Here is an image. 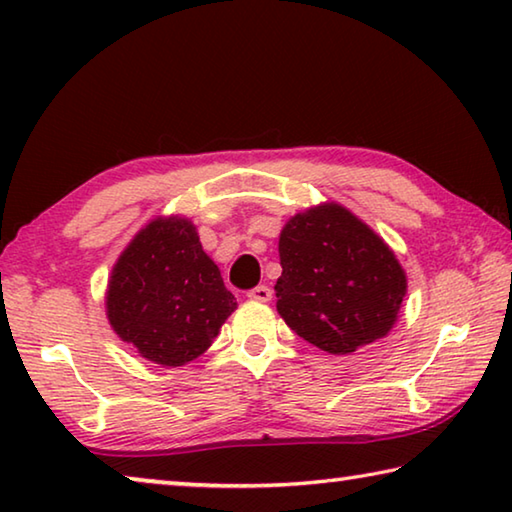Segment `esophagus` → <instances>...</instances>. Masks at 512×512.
<instances>
[{"mask_svg":"<svg viewBox=\"0 0 512 512\" xmlns=\"http://www.w3.org/2000/svg\"><path fill=\"white\" fill-rule=\"evenodd\" d=\"M248 298H250V300H257V302H268V300L273 298V291L268 289L266 284H259V287L248 291Z\"/></svg>","mask_w":512,"mask_h":512,"instance_id":"1","label":"esophagus"}]
</instances>
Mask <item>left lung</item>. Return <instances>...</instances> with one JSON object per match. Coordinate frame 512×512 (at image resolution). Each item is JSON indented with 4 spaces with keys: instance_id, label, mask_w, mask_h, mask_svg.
Wrapping results in <instances>:
<instances>
[{
    "instance_id": "8db88e82",
    "label": "left lung",
    "mask_w": 512,
    "mask_h": 512,
    "mask_svg": "<svg viewBox=\"0 0 512 512\" xmlns=\"http://www.w3.org/2000/svg\"><path fill=\"white\" fill-rule=\"evenodd\" d=\"M277 311L329 354H350L391 332L406 296L395 253L350 210L325 203L287 221L280 235Z\"/></svg>"
}]
</instances>
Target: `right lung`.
<instances>
[{"label":"right lung","instance_id":"obj_1","mask_svg":"<svg viewBox=\"0 0 512 512\" xmlns=\"http://www.w3.org/2000/svg\"><path fill=\"white\" fill-rule=\"evenodd\" d=\"M237 298L225 289L192 221L169 216L137 232L112 268L106 311L121 341L160 366L210 348Z\"/></svg>","mask_w":512,"mask_h":512}]
</instances>
